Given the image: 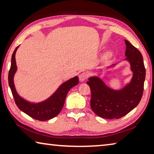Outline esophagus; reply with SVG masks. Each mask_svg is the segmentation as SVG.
Returning <instances> with one entry per match:
<instances>
[{
    "label": "esophagus",
    "mask_w": 154,
    "mask_h": 154,
    "mask_svg": "<svg viewBox=\"0 0 154 154\" xmlns=\"http://www.w3.org/2000/svg\"><path fill=\"white\" fill-rule=\"evenodd\" d=\"M89 73L87 72H82V74H80L79 75V80L80 82H83V81H85L86 79H88V77H89Z\"/></svg>",
    "instance_id": "obj_1"
}]
</instances>
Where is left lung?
I'll use <instances>...</instances> for the list:
<instances>
[{"mask_svg":"<svg viewBox=\"0 0 154 154\" xmlns=\"http://www.w3.org/2000/svg\"><path fill=\"white\" fill-rule=\"evenodd\" d=\"M125 43L126 59L130 62L134 72L130 84L122 90L114 91L106 87L98 77H91L87 82L91 90V108L100 118H122L139 105L143 96L145 68L142 54L129 41L125 40Z\"/></svg>","mask_w":154,"mask_h":154,"instance_id":"obj_1","label":"left lung"}]
</instances>
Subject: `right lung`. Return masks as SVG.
<instances>
[{"label": "right lung", "mask_w": 154, "mask_h": 154, "mask_svg": "<svg viewBox=\"0 0 154 154\" xmlns=\"http://www.w3.org/2000/svg\"><path fill=\"white\" fill-rule=\"evenodd\" d=\"M18 47L19 46L15 48L13 53L11 67L8 75L9 85L11 88L15 103L21 111L36 120L45 121L53 118L58 116L61 111L62 109L63 108L67 93L71 88L79 83V79L77 77H75L64 83L53 96L43 103L32 104L27 102L17 94L14 83V75L17 70L15 55Z\"/></svg>", "instance_id": "1"}]
</instances>
